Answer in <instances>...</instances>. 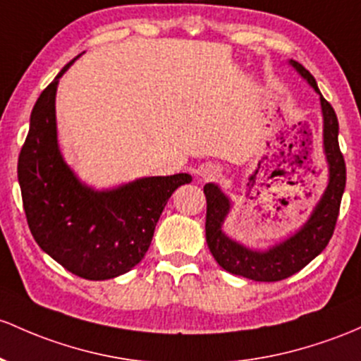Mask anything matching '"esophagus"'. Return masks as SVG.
Instances as JSON below:
<instances>
[{"mask_svg": "<svg viewBox=\"0 0 361 361\" xmlns=\"http://www.w3.org/2000/svg\"><path fill=\"white\" fill-rule=\"evenodd\" d=\"M216 174H217V168H216V166L209 164V166H204V168L200 169V176H202V178H207V180H209V178L216 176Z\"/></svg>", "mask_w": 361, "mask_h": 361, "instance_id": "1", "label": "esophagus"}]
</instances>
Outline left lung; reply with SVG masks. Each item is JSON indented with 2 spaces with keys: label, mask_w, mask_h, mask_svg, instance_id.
I'll use <instances>...</instances> for the list:
<instances>
[{
  "label": "left lung",
  "mask_w": 361,
  "mask_h": 361,
  "mask_svg": "<svg viewBox=\"0 0 361 361\" xmlns=\"http://www.w3.org/2000/svg\"><path fill=\"white\" fill-rule=\"evenodd\" d=\"M290 65L314 87L315 92H319L324 116V152H326L329 166V183L307 223L295 235L274 245L269 250H252L226 236L223 231V223L231 209V202L228 197L221 192L217 185L207 183L204 187L205 199H207L205 240H207L212 257L224 271L252 281H264V283L286 279L295 272L302 271L305 265L310 264L327 247L334 233L339 205H341L344 187H346V164H344L338 142V116L332 106L320 94L314 75L295 59H290Z\"/></svg>",
  "instance_id": "obj_1"
}]
</instances>
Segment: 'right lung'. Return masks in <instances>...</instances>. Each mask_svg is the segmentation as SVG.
Segmentation results:
<instances>
[{
	"instance_id": "obj_1",
	"label": "right lung",
	"mask_w": 361,
	"mask_h": 361,
	"mask_svg": "<svg viewBox=\"0 0 361 361\" xmlns=\"http://www.w3.org/2000/svg\"><path fill=\"white\" fill-rule=\"evenodd\" d=\"M73 61L34 104L18 156V183L39 247L71 274L104 281L132 271L144 259L164 205L192 176L138 178L111 190L82 183L59 152L54 109L58 82Z\"/></svg>"
}]
</instances>
